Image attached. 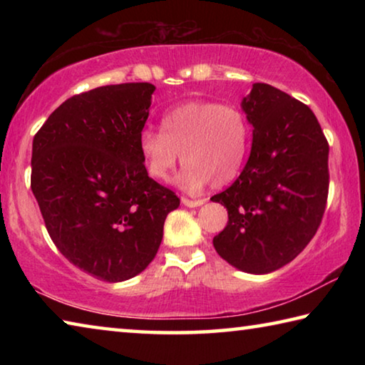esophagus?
<instances>
[{"label":"esophagus","mask_w":365,"mask_h":365,"mask_svg":"<svg viewBox=\"0 0 365 365\" xmlns=\"http://www.w3.org/2000/svg\"><path fill=\"white\" fill-rule=\"evenodd\" d=\"M182 202L188 207H197V206L205 205L206 200H190V197H182Z\"/></svg>","instance_id":"34e87169"}]
</instances>
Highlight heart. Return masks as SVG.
I'll use <instances>...</instances> for the list:
<instances>
[{"instance_id":"1","label":"heart","mask_w":365,"mask_h":365,"mask_svg":"<svg viewBox=\"0 0 365 365\" xmlns=\"http://www.w3.org/2000/svg\"><path fill=\"white\" fill-rule=\"evenodd\" d=\"M250 145V125L242 110L219 103L190 101L160 120V132L146 128L138 148L146 170L158 182L168 180L180 154L185 165L178 183L197 191L206 183L224 187L238 177Z\"/></svg>"}]
</instances>
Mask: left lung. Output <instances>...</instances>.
<instances>
[{"mask_svg": "<svg viewBox=\"0 0 365 365\" xmlns=\"http://www.w3.org/2000/svg\"><path fill=\"white\" fill-rule=\"evenodd\" d=\"M252 125L248 163L211 200L228 211L212 243L228 264L269 274L292 262L314 238L329 196V141L311 108L275 86L255 83L243 98Z\"/></svg>", "mask_w": 365, "mask_h": 365, "instance_id": "1", "label": "left lung"}]
</instances>
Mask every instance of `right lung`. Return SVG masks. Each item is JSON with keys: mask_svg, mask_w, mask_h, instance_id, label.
I'll list each match as a JSON object with an SVG mask.
<instances>
[{"mask_svg": "<svg viewBox=\"0 0 365 365\" xmlns=\"http://www.w3.org/2000/svg\"><path fill=\"white\" fill-rule=\"evenodd\" d=\"M156 86H98L66 100L35 133L30 187L67 261L104 282L143 272L180 205L148 177L138 138Z\"/></svg>", "mask_w": 365, "mask_h": 365, "instance_id": "right-lung-1", "label": "right lung"}]
</instances>
